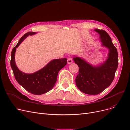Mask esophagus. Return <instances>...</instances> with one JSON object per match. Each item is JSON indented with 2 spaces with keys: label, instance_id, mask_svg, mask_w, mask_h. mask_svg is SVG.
<instances>
[{
  "label": "esophagus",
  "instance_id": "34e87169",
  "mask_svg": "<svg viewBox=\"0 0 130 130\" xmlns=\"http://www.w3.org/2000/svg\"><path fill=\"white\" fill-rule=\"evenodd\" d=\"M67 63H68V64H69L72 63H73V59H72V58L70 57V58H68L67 59Z\"/></svg>",
  "mask_w": 130,
  "mask_h": 130
}]
</instances>
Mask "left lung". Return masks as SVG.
I'll use <instances>...</instances> for the list:
<instances>
[{
	"label": "left lung",
	"mask_w": 130,
	"mask_h": 130,
	"mask_svg": "<svg viewBox=\"0 0 130 130\" xmlns=\"http://www.w3.org/2000/svg\"><path fill=\"white\" fill-rule=\"evenodd\" d=\"M100 35L102 45L108 49L107 58L104 63L93 66L79 57L73 60L79 67V72L75 78L76 85L84 93L97 95L111 85L118 66V54L108 34L104 30L95 29Z\"/></svg>",
	"instance_id": "8db88e82"
}]
</instances>
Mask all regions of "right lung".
I'll use <instances>...</instances> for the list:
<instances>
[{"mask_svg":"<svg viewBox=\"0 0 130 130\" xmlns=\"http://www.w3.org/2000/svg\"><path fill=\"white\" fill-rule=\"evenodd\" d=\"M36 34V32H28L19 39L18 44L12 50L10 66L16 80L20 85L33 94L41 95L53 88L56 82L59 71L67 64V61L66 58L53 59L42 69L31 74H26L20 71L15 63L16 48L27 36Z\"/></svg>","mask_w":130,"mask_h":130,"instance_id":"obj_1","label":"right lung"}]
</instances>
